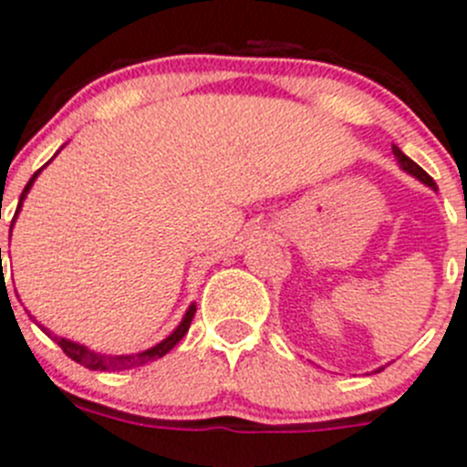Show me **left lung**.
I'll return each mask as SVG.
<instances>
[{"mask_svg": "<svg viewBox=\"0 0 467 467\" xmlns=\"http://www.w3.org/2000/svg\"><path fill=\"white\" fill-rule=\"evenodd\" d=\"M393 155H396L399 164L403 166V171H408V173H412L414 178H419V181H421L423 185H429V187H433V190H438V187H435V182H433V178H431V175L426 173V171H423L421 166L414 164V161L410 160L408 155H403V152H400V150L396 148V145H393ZM379 370H382V368H379ZM379 370H378V373H379Z\"/></svg>", "mask_w": 467, "mask_h": 467, "instance_id": "obj_1", "label": "left lung"}]
</instances>
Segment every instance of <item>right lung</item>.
<instances>
[{"mask_svg":"<svg viewBox=\"0 0 467 467\" xmlns=\"http://www.w3.org/2000/svg\"><path fill=\"white\" fill-rule=\"evenodd\" d=\"M41 173V169L36 171V173L29 178V182L25 185L23 194H20V203H18V211H16V215L20 213V205H23V199L25 194L29 192V187H32V182L36 181V175ZM16 215H13V222H16ZM0 256H2V247H0ZM194 312H196V306H190V310H187V315L182 317L181 327L175 328L173 333H171L166 340H161L160 345H155V348L145 349V352H139V354H122V357H109V354H97L92 352V349L83 348V345H78V342H71L67 340V337H57V336H48L53 337L55 342H57L59 348H62V352L67 354L71 361L80 363V366L89 368V370H131V368H139V366H145V363L155 361V358H161L166 352H171V349L178 345V342L182 340V336H185L187 331H190L192 327V319H194ZM46 331V328H44Z\"/></svg>","mask_w":467,"mask_h":467,"instance_id":"1","label":"right lung"}]
</instances>
